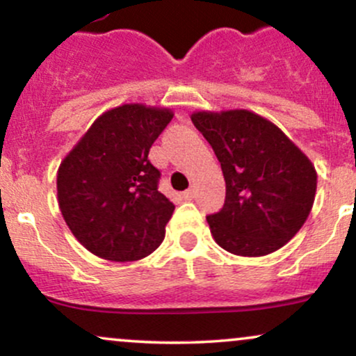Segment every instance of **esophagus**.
Listing matches in <instances>:
<instances>
[{"label":"esophagus","instance_id":"1","mask_svg":"<svg viewBox=\"0 0 356 356\" xmlns=\"http://www.w3.org/2000/svg\"><path fill=\"white\" fill-rule=\"evenodd\" d=\"M194 197V189H187L182 192V199L184 201H191V199Z\"/></svg>","mask_w":356,"mask_h":356}]
</instances>
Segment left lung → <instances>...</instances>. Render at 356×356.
<instances>
[{"instance_id": "8db88e82", "label": "left lung", "mask_w": 356, "mask_h": 356, "mask_svg": "<svg viewBox=\"0 0 356 356\" xmlns=\"http://www.w3.org/2000/svg\"><path fill=\"white\" fill-rule=\"evenodd\" d=\"M191 120L211 144L226 181L222 209L207 216L216 243L249 257L283 248L313 207L312 161L283 130L249 110L195 112Z\"/></svg>"}]
</instances>
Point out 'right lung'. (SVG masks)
I'll return each mask as SVG.
<instances>
[{
  "label": "right lung",
  "mask_w": 356,
  "mask_h": 356,
  "mask_svg": "<svg viewBox=\"0 0 356 356\" xmlns=\"http://www.w3.org/2000/svg\"><path fill=\"white\" fill-rule=\"evenodd\" d=\"M174 113L125 104L93 122L56 175L65 222L90 252L137 261L161 246L175 206L159 192L149 150Z\"/></svg>",
  "instance_id": "1"
}]
</instances>
